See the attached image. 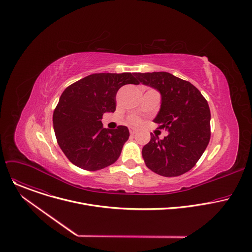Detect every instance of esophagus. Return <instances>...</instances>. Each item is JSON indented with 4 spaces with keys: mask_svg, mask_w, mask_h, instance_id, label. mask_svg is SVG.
<instances>
[{
    "mask_svg": "<svg viewBox=\"0 0 252 252\" xmlns=\"http://www.w3.org/2000/svg\"><path fill=\"white\" fill-rule=\"evenodd\" d=\"M129 133H130L131 135H134V134L136 133V129L133 128V127H130V128H129Z\"/></svg>",
    "mask_w": 252,
    "mask_h": 252,
    "instance_id": "34e87169",
    "label": "esophagus"
}]
</instances>
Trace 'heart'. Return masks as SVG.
I'll return each mask as SVG.
<instances>
[{"label":"heart","mask_w":252,"mask_h":252,"mask_svg":"<svg viewBox=\"0 0 252 252\" xmlns=\"http://www.w3.org/2000/svg\"><path fill=\"white\" fill-rule=\"evenodd\" d=\"M130 124H131V125H134V126H135V125H138V124H139V120H138L137 118H131V119H130Z\"/></svg>","instance_id":"heart-1"}]
</instances>
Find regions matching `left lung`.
I'll return each instance as SVG.
<instances>
[{
	"mask_svg": "<svg viewBox=\"0 0 252 252\" xmlns=\"http://www.w3.org/2000/svg\"><path fill=\"white\" fill-rule=\"evenodd\" d=\"M134 76L160 94V107L154 122L168 131L163 139L151 133L150 142L142 148V158L159 175H182L195 165L209 142L208 103L189 82L165 71Z\"/></svg>",
	"mask_w": 252,
	"mask_h": 252,
	"instance_id": "left-lung-1",
	"label": "left lung"
}]
</instances>
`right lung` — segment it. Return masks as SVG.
<instances>
[{
    "mask_svg": "<svg viewBox=\"0 0 252 252\" xmlns=\"http://www.w3.org/2000/svg\"><path fill=\"white\" fill-rule=\"evenodd\" d=\"M138 85L133 74L100 73L67 87L53 116L59 146L68 160L80 168L97 170L113 164L121 156L129 131L102 126L104 113L116 111V94L125 85Z\"/></svg>",
    "mask_w": 252,
    "mask_h": 252,
    "instance_id": "1",
    "label": "right lung"
}]
</instances>
